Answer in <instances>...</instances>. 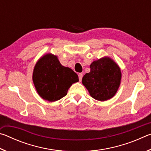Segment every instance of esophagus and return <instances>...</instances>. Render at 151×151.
<instances>
[{
	"mask_svg": "<svg viewBox=\"0 0 151 151\" xmlns=\"http://www.w3.org/2000/svg\"><path fill=\"white\" fill-rule=\"evenodd\" d=\"M83 73H78V78H79V81H81L82 78H83Z\"/></svg>",
	"mask_w": 151,
	"mask_h": 151,
	"instance_id": "obj_1",
	"label": "esophagus"
}]
</instances>
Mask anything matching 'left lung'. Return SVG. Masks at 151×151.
I'll return each mask as SVG.
<instances>
[{"label": "left lung", "instance_id": "left-lung-1", "mask_svg": "<svg viewBox=\"0 0 151 151\" xmlns=\"http://www.w3.org/2000/svg\"><path fill=\"white\" fill-rule=\"evenodd\" d=\"M90 68V72L82 79L90 95L100 101H107L115 95L121 80L119 65L111 58L105 57L93 61Z\"/></svg>", "mask_w": 151, "mask_h": 151}]
</instances>
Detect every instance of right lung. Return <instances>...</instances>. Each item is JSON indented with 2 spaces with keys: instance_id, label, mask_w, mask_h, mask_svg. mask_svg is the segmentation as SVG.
<instances>
[{
  "instance_id": "add662e5",
  "label": "right lung",
  "mask_w": 151,
  "mask_h": 151,
  "mask_svg": "<svg viewBox=\"0 0 151 151\" xmlns=\"http://www.w3.org/2000/svg\"><path fill=\"white\" fill-rule=\"evenodd\" d=\"M32 81L42 99L54 102L66 95L70 86L78 81V76L71 68L61 65L57 56L48 53L36 63Z\"/></svg>"
}]
</instances>
